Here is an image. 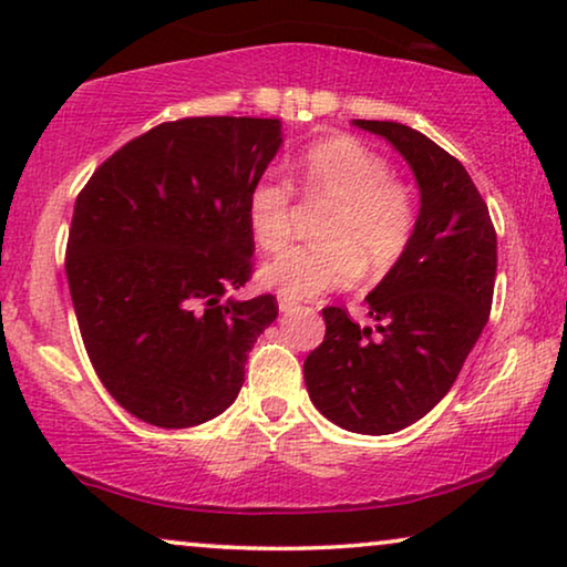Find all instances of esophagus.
I'll return each instance as SVG.
<instances>
[{
	"label": "esophagus",
	"instance_id": "1",
	"mask_svg": "<svg viewBox=\"0 0 567 567\" xmlns=\"http://www.w3.org/2000/svg\"><path fill=\"white\" fill-rule=\"evenodd\" d=\"M299 301L297 299H291V297H284V293H278V309H281V312H291L293 307H297Z\"/></svg>",
	"mask_w": 567,
	"mask_h": 567
}]
</instances>
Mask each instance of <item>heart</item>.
<instances>
[{
    "label": "heart",
    "mask_w": 567,
    "mask_h": 567,
    "mask_svg": "<svg viewBox=\"0 0 567 567\" xmlns=\"http://www.w3.org/2000/svg\"><path fill=\"white\" fill-rule=\"evenodd\" d=\"M299 181L312 204H324L320 243L284 250L262 268L278 293L312 299L343 289L363 274L392 268L417 227V204L405 183L394 181L382 154L353 136H330L299 159ZM297 200L293 185L274 173L255 181L247 196V227L260 250L276 252L291 239Z\"/></svg>",
    "instance_id": "heart-1"
}]
</instances>
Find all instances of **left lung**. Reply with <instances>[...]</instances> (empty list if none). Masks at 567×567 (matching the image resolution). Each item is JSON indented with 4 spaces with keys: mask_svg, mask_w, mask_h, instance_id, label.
I'll return each mask as SVG.
<instances>
[{
    "mask_svg": "<svg viewBox=\"0 0 567 567\" xmlns=\"http://www.w3.org/2000/svg\"><path fill=\"white\" fill-rule=\"evenodd\" d=\"M408 159L421 214L408 250L367 297L374 328L324 307V340L307 355L315 408L340 429L384 436L421 421L460 377L493 305L495 227L460 159L394 121H353Z\"/></svg>",
    "mask_w": 567,
    "mask_h": 567,
    "instance_id": "left-lung-1",
    "label": "left lung"
}]
</instances>
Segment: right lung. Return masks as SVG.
<instances>
[{"instance_id": "1", "label": "right lung", "mask_w": 567, "mask_h": 567, "mask_svg": "<svg viewBox=\"0 0 567 567\" xmlns=\"http://www.w3.org/2000/svg\"><path fill=\"white\" fill-rule=\"evenodd\" d=\"M281 121L159 123L100 165L74 204L66 278L100 382L138 421L190 429L224 413L274 293L252 276L247 196L281 146Z\"/></svg>"}]
</instances>
